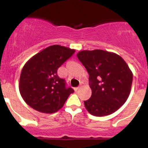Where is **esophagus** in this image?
Wrapping results in <instances>:
<instances>
[{"instance_id": "34e87169", "label": "esophagus", "mask_w": 148, "mask_h": 148, "mask_svg": "<svg viewBox=\"0 0 148 148\" xmlns=\"http://www.w3.org/2000/svg\"><path fill=\"white\" fill-rule=\"evenodd\" d=\"M80 89V87L79 86V87H76V88H74V90H75V92H76V91H78Z\"/></svg>"}]
</instances>
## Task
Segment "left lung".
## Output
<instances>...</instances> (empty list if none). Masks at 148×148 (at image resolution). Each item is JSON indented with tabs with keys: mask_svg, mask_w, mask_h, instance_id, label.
Instances as JSON below:
<instances>
[{
	"mask_svg": "<svg viewBox=\"0 0 148 148\" xmlns=\"http://www.w3.org/2000/svg\"><path fill=\"white\" fill-rule=\"evenodd\" d=\"M77 57L89 74L92 95L84 101L91 115L101 117L119 109L130 94L133 74L123 58L101 49L81 51Z\"/></svg>",
	"mask_w": 148,
	"mask_h": 148,
	"instance_id": "8db88e82",
	"label": "left lung"
}]
</instances>
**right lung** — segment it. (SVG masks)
<instances>
[{
  "mask_svg": "<svg viewBox=\"0 0 148 148\" xmlns=\"http://www.w3.org/2000/svg\"><path fill=\"white\" fill-rule=\"evenodd\" d=\"M75 52L60 45L47 47L27 61L19 79L20 94L33 109L44 113L60 110L74 90L66 88L58 69Z\"/></svg>",
  "mask_w": 148,
  "mask_h": 148,
  "instance_id": "right-lung-1",
  "label": "right lung"
}]
</instances>
